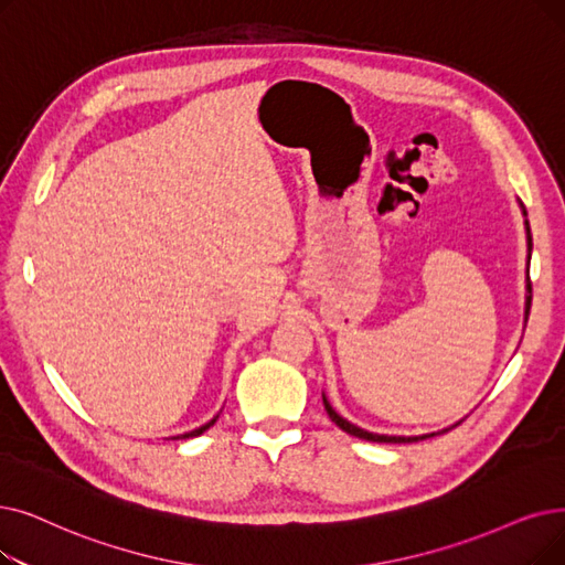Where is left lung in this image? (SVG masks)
Segmentation results:
<instances>
[{
  "label": "left lung",
  "mask_w": 565,
  "mask_h": 565,
  "mask_svg": "<svg viewBox=\"0 0 565 565\" xmlns=\"http://www.w3.org/2000/svg\"><path fill=\"white\" fill-rule=\"evenodd\" d=\"M526 214V212H524ZM526 233H529V249H531V231H529V224H526ZM529 296H526V316H529V309H531V279H529ZM323 404H326V411H328V415L332 418V423L339 427V429H343L347 434H351V436H358V438H364V440H374V444H413V440H418V438H429V436H434V434H429V436H385V434H372V431H364V429H360V427H355V425H351L349 420H343L341 415L330 406V402L323 397ZM444 431H448V429H444Z\"/></svg>",
  "instance_id": "8db88e82"
}]
</instances>
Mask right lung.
I'll return each instance as SVG.
<instances>
[{"instance_id": "obj_1", "label": "right lung", "mask_w": 565, "mask_h": 565, "mask_svg": "<svg viewBox=\"0 0 565 565\" xmlns=\"http://www.w3.org/2000/svg\"><path fill=\"white\" fill-rule=\"evenodd\" d=\"M214 423H216V418H214V420H210V423H207V425H203V427H199V429H193V431H189V434H182V436H175V438H191V436H201V434H203V431H205V429H210V427H212V425H214Z\"/></svg>"}]
</instances>
